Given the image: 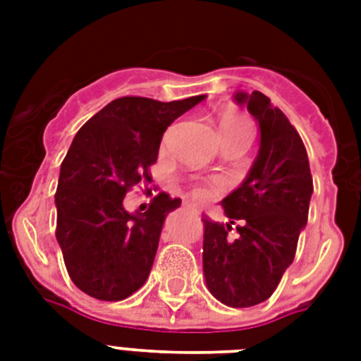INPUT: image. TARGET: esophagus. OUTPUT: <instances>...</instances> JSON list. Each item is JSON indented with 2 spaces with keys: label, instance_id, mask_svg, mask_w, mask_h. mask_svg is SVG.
Wrapping results in <instances>:
<instances>
[{
  "label": "esophagus",
  "instance_id": "1",
  "mask_svg": "<svg viewBox=\"0 0 361 361\" xmlns=\"http://www.w3.org/2000/svg\"><path fill=\"white\" fill-rule=\"evenodd\" d=\"M185 209H187V212H192V214H195V212H197V209H195V206H191V204H187Z\"/></svg>",
  "mask_w": 361,
  "mask_h": 361
}]
</instances>
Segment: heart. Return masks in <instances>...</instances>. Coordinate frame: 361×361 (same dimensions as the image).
Returning a JSON list of instances; mask_svg holds the SVG:
<instances>
[{
  "instance_id": "heart-1",
  "label": "heart",
  "mask_w": 361,
  "mask_h": 361,
  "mask_svg": "<svg viewBox=\"0 0 361 361\" xmlns=\"http://www.w3.org/2000/svg\"><path fill=\"white\" fill-rule=\"evenodd\" d=\"M219 136L221 140L225 138H234V136H251V123L238 114L223 116L219 121ZM197 198H208L212 195V189L204 185H197L192 189Z\"/></svg>"
}]
</instances>
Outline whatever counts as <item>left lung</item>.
<instances>
[{
	"label": "left lung",
	"instance_id": "1",
	"mask_svg": "<svg viewBox=\"0 0 361 361\" xmlns=\"http://www.w3.org/2000/svg\"><path fill=\"white\" fill-rule=\"evenodd\" d=\"M236 101L260 127V149L245 181L223 200L228 223L204 221V277L209 292L228 307L266 302L294 260L307 223L313 178L302 138L260 92ZM237 225L238 235L231 236Z\"/></svg>",
	"mask_w": 361,
	"mask_h": 361
}]
</instances>
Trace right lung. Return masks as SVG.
I'll return each instance as SVG.
<instances>
[{"label":"right lung","mask_w":361,"mask_h":361,"mask_svg":"<svg viewBox=\"0 0 361 361\" xmlns=\"http://www.w3.org/2000/svg\"><path fill=\"white\" fill-rule=\"evenodd\" d=\"M200 101L120 97L76 133L59 170L56 238L69 277L87 296L120 302L146 283L164 219L181 200L159 192L147 212L129 214L123 198L152 183L164 130Z\"/></svg>","instance_id":"add662e5"}]
</instances>
